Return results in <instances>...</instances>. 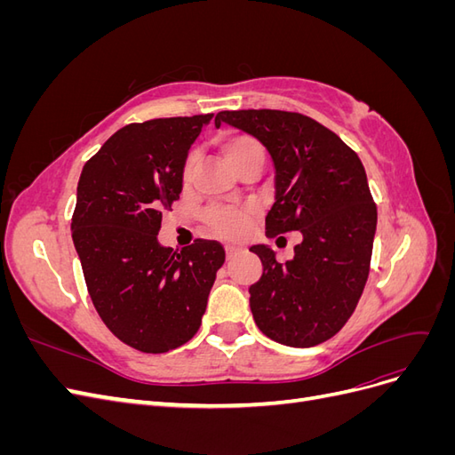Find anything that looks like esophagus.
<instances>
[{
  "label": "esophagus",
  "instance_id": "1",
  "mask_svg": "<svg viewBox=\"0 0 455 455\" xmlns=\"http://www.w3.org/2000/svg\"><path fill=\"white\" fill-rule=\"evenodd\" d=\"M237 252H239L237 246H226V256H228V259H231Z\"/></svg>",
  "mask_w": 455,
  "mask_h": 455
}]
</instances>
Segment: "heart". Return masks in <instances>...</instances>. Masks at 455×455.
<instances>
[{
	"label": "heart",
	"mask_w": 455,
	"mask_h": 455,
	"mask_svg": "<svg viewBox=\"0 0 455 455\" xmlns=\"http://www.w3.org/2000/svg\"><path fill=\"white\" fill-rule=\"evenodd\" d=\"M218 146H220V151L224 154V157L228 159V163L237 172L251 167V164H261V167H264L266 148L256 139V136L249 132L228 134L218 142ZM197 159H199L197 151L194 149L188 151V156L182 163V182L186 186L191 182V178H194ZM254 216H256V211L252 206L214 204L203 212V224L212 233V235L233 241L244 235L246 229L251 228Z\"/></svg>",
	"instance_id": "obj_1"
}]
</instances>
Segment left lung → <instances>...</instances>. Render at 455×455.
Here are the masks:
<instances>
[{
	"label": "left lung",
	"instance_id": "obj_1",
	"mask_svg": "<svg viewBox=\"0 0 455 455\" xmlns=\"http://www.w3.org/2000/svg\"><path fill=\"white\" fill-rule=\"evenodd\" d=\"M264 144L275 163V203L266 233L299 231L291 261L251 246L261 277L251 284L258 328L273 341L313 347L336 336L363 296L378 209L359 156L336 132L304 114L237 109L216 114Z\"/></svg>",
	"mask_w": 455,
	"mask_h": 455
}]
</instances>
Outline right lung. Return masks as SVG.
<instances>
[{
  "mask_svg": "<svg viewBox=\"0 0 455 455\" xmlns=\"http://www.w3.org/2000/svg\"><path fill=\"white\" fill-rule=\"evenodd\" d=\"M211 119L131 123L79 176L72 237L89 296L109 332L142 353H167L197 334L226 259L218 241L182 251L157 243L164 211L180 199L188 149Z\"/></svg>",
  "mask_w": 455,
  "mask_h": 455,
  "instance_id": "add662e5",
  "label": "right lung"
}]
</instances>
